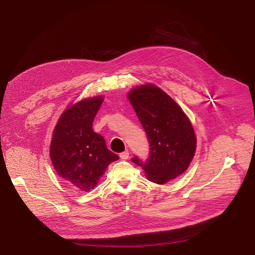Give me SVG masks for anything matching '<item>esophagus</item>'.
<instances>
[{
    "label": "esophagus",
    "instance_id": "34e87169",
    "mask_svg": "<svg viewBox=\"0 0 255 255\" xmlns=\"http://www.w3.org/2000/svg\"><path fill=\"white\" fill-rule=\"evenodd\" d=\"M120 157H121L122 159H127V158L129 157V151H128V150H125V151L121 152V153H120Z\"/></svg>",
    "mask_w": 255,
    "mask_h": 255
}]
</instances>
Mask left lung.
I'll return each instance as SVG.
<instances>
[{
    "label": "left lung",
    "mask_w": 255,
    "mask_h": 255,
    "mask_svg": "<svg viewBox=\"0 0 255 255\" xmlns=\"http://www.w3.org/2000/svg\"><path fill=\"white\" fill-rule=\"evenodd\" d=\"M128 99L147 135L148 158L131 160L152 183L164 185L183 173L196 151L193 126L180 107L161 89L145 85L132 90Z\"/></svg>",
    "instance_id": "1"
}]
</instances>
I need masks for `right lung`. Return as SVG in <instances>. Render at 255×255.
Returning <instances> with one entry per match:
<instances>
[{"label": "right lung", "mask_w": 255, "mask_h": 255, "mask_svg": "<svg viewBox=\"0 0 255 255\" xmlns=\"http://www.w3.org/2000/svg\"><path fill=\"white\" fill-rule=\"evenodd\" d=\"M102 103L101 97H95L69 107L60 116L51 140L54 169L68 185L84 192L94 189L108 165L119 159L92 128Z\"/></svg>", "instance_id": "add662e5"}]
</instances>
